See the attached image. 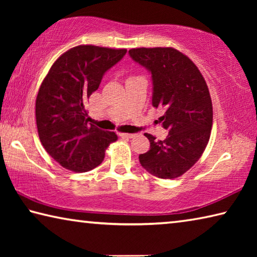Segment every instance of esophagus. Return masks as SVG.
<instances>
[{"mask_svg": "<svg viewBox=\"0 0 257 257\" xmlns=\"http://www.w3.org/2000/svg\"><path fill=\"white\" fill-rule=\"evenodd\" d=\"M121 137H127V138H133L135 137V134H125V133H122L120 134Z\"/></svg>", "mask_w": 257, "mask_h": 257, "instance_id": "1", "label": "esophagus"}]
</instances>
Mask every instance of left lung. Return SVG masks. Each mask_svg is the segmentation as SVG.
I'll return each mask as SVG.
<instances>
[{
    "label": "left lung",
    "instance_id": "1",
    "mask_svg": "<svg viewBox=\"0 0 257 257\" xmlns=\"http://www.w3.org/2000/svg\"><path fill=\"white\" fill-rule=\"evenodd\" d=\"M129 54L152 73V104L165 110L159 120L169 130L164 141L145 134L151 149L139 155V162L151 175L175 179L197 162L211 136L213 107L206 81L196 64L173 47H138Z\"/></svg>",
    "mask_w": 257,
    "mask_h": 257
}]
</instances>
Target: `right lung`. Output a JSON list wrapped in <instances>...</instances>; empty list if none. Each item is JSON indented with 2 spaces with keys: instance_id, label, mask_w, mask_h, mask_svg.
Here are the masks:
<instances>
[{
  "instance_id": "add662e5",
  "label": "right lung",
  "mask_w": 257,
  "mask_h": 257,
  "mask_svg": "<svg viewBox=\"0 0 257 257\" xmlns=\"http://www.w3.org/2000/svg\"><path fill=\"white\" fill-rule=\"evenodd\" d=\"M125 49L78 45L52 64L36 97V124L42 145L61 167L86 172L102 163L118 139L88 123L85 108L103 75L123 58Z\"/></svg>"
}]
</instances>
